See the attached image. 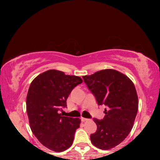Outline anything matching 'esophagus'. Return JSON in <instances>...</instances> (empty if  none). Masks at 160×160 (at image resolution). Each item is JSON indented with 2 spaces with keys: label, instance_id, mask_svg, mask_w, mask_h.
<instances>
[{
  "label": "esophagus",
  "instance_id": "esophagus-1",
  "mask_svg": "<svg viewBox=\"0 0 160 160\" xmlns=\"http://www.w3.org/2000/svg\"><path fill=\"white\" fill-rule=\"evenodd\" d=\"M81 119H82V122H83L89 121V119H86V118H83V117L81 118Z\"/></svg>",
  "mask_w": 160,
  "mask_h": 160
}]
</instances>
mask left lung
Here are the masks:
<instances>
[{
	"label": "left lung",
	"mask_w": 160,
	"mask_h": 160,
	"mask_svg": "<svg viewBox=\"0 0 160 160\" xmlns=\"http://www.w3.org/2000/svg\"><path fill=\"white\" fill-rule=\"evenodd\" d=\"M83 78L98 104L106 107L103 119H94L98 129L90 135L92 143L102 150L114 148L129 135L136 117L138 98L135 85L113 69L101 70Z\"/></svg>",
	"instance_id": "1"
}]
</instances>
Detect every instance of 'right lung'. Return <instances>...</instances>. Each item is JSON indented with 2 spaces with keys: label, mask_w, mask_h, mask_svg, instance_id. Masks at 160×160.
<instances>
[{
  "label": "right lung",
  "mask_w": 160,
  "mask_h": 160,
  "mask_svg": "<svg viewBox=\"0 0 160 160\" xmlns=\"http://www.w3.org/2000/svg\"><path fill=\"white\" fill-rule=\"evenodd\" d=\"M79 76L65 75L49 70L32 80L26 98V110L32 132L49 149L62 152L71 147L79 118L62 117L59 111L65 107L74 87L82 84Z\"/></svg>",
  "instance_id": "right-lung-1"
}]
</instances>
